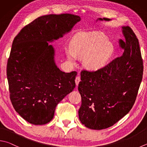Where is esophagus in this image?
Returning a JSON list of instances; mask_svg holds the SVG:
<instances>
[{"label":"esophagus","instance_id":"esophagus-1","mask_svg":"<svg viewBox=\"0 0 147 147\" xmlns=\"http://www.w3.org/2000/svg\"><path fill=\"white\" fill-rule=\"evenodd\" d=\"M75 81H76V86H78V85H79V82L81 81V78H80V76H79L76 77V80H75Z\"/></svg>","mask_w":147,"mask_h":147}]
</instances>
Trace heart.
<instances>
[{
    "instance_id": "1",
    "label": "heart",
    "mask_w": 147,
    "mask_h": 147,
    "mask_svg": "<svg viewBox=\"0 0 147 147\" xmlns=\"http://www.w3.org/2000/svg\"><path fill=\"white\" fill-rule=\"evenodd\" d=\"M113 46L104 35L97 33L82 32L74 36L70 48L66 54L70 61L74 63L77 57L83 58V65L90 70L102 67L111 56Z\"/></svg>"
}]
</instances>
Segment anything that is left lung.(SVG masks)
<instances>
[{
  "label": "left lung",
  "instance_id": "8db88e82",
  "mask_svg": "<svg viewBox=\"0 0 147 147\" xmlns=\"http://www.w3.org/2000/svg\"><path fill=\"white\" fill-rule=\"evenodd\" d=\"M111 20L99 18L96 21ZM125 41L119 40L124 52L95 71L82 70L78 90L82 104L81 122L88 128L111 127L132 109L143 78V65L139 41L129 26L121 27Z\"/></svg>",
  "mask_w": 147,
  "mask_h": 147
}]
</instances>
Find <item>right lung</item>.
I'll return each instance as SVG.
<instances>
[{"label": "right lung", "mask_w": 147, "mask_h": 147, "mask_svg": "<svg viewBox=\"0 0 147 147\" xmlns=\"http://www.w3.org/2000/svg\"><path fill=\"white\" fill-rule=\"evenodd\" d=\"M81 17L71 14L38 17L15 38L7 65L10 99L20 117L34 125L54 118L56 107L76 87L77 73H65L55 63L49 43L62 38Z\"/></svg>", "instance_id": "1"}]
</instances>
